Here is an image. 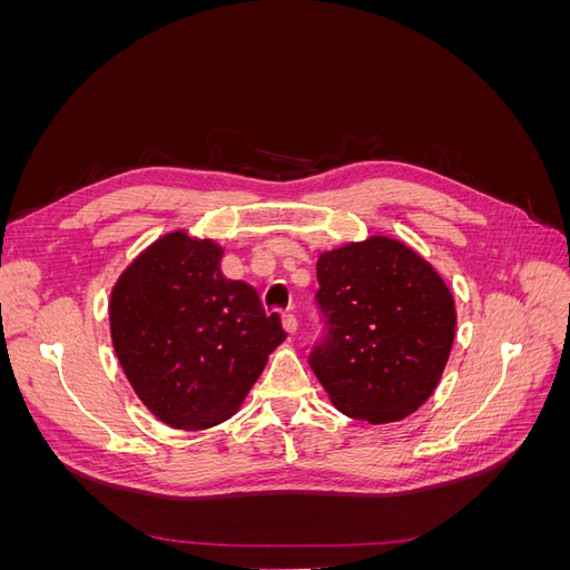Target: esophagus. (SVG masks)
Listing matches in <instances>:
<instances>
[{
	"label": "esophagus",
	"mask_w": 570,
	"mask_h": 570,
	"mask_svg": "<svg viewBox=\"0 0 570 570\" xmlns=\"http://www.w3.org/2000/svg\"><path fill=\"white\" fill-rule=\"evenodd\" d=\"M283 327H285V333H287V335H295V333H297V327H299V323H297V318L292 316V314H285V316H283Z\"/></svg>",
	"instance_id": "obj_1"
}]
</instances>
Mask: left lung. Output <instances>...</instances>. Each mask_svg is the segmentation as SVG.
<instances>
[{
  "label": "left lung",
  "mask_w": 570,
  "mask_h": 570,
  "mask_svg": "<svg viewBox=\"0 0 570 570\" xmlns=\"http://www.w3.org/2000/svg\"><path fill=\"white\" fill-rule=\"evenodd\" d=\"M316 302L327 333L308 364L344 416L392 423L435 392L456 308L440 273L385 235L323 252Z\"/></svg>",
  "instance_id": "obj_1"
}]
</instances>
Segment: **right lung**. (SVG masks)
<instances>
[{"instance_id": "obj_1", "label": "right lung", "mask_w": 570, "mask_h": 570, "mask_svg": "<svg viewBox=\"0 0 570 570\" xmlns=\"http://www.w3.org/2000/svg\"><path fill=\"white\" fill-rule=\"evenodd\" d=\"M223 247L174 230L137 254L109 299L116 356L161 423L204 430L243 406L287 337L256 289L220 273Z\"/></svg>"}]
</instances>
